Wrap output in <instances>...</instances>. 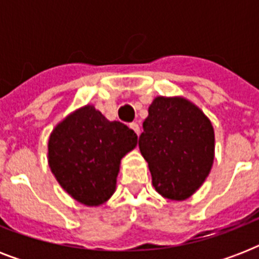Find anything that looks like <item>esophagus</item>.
<instances>
[{
    "label": "esophagus",
    "mask_w": 259,
    "mask_h": 259,
    "mask_svg": "<svg viewBox=\"0 0 259 259\" xmlns=\"http://www.w3.org/2000/svg\"><path fill=\"white\" fill-rule=\"evenodd\" d=\"M130 129H133L134 132H136V134H137V136H140V126H138V123H136V122L130 123Z\"/></svg>",
    "instance_id": "esophagus-1"
}]
</instances>
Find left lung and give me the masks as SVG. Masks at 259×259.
<instances>
[{
  "label": "left lung",
  "mask_w": 259,
  "mask_h": 259,
  "mask_svg": "<svg viewBox=\"0 0 259 259\" xmlns=\"http://www.w3.org/2000/svg\"><path fill=\"white\" fill-rule=\"evenodd\" d=\"M142 123L138 146L152 184L162 197L192 196L211 172L215 133L208 117L183 97L154 98Z\"/></svg>",
  "instance_id": "1"
}]
</instances>
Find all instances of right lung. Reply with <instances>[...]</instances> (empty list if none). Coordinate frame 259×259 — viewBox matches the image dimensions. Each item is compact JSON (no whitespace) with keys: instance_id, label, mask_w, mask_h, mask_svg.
Returning a JSON list of instances; mask_svg holds the SVG:
<instances>
[{"instance_id":"add662e5","label":"right lung","mask_w":259,"mask_h":259,"mask_svg":"<svg viewBox=\"0 0 259 259\" xmlns=\"http://www.w3.org/2000/svg\"><path fill=\"white\" fill-rule=\"evenodd\" d=\"M137 140L122 122L109 121L93 105L83 106L51 133V172L71 197L97 207L115 192L122 157L137 146Z\"/></svg>"}]
</instances>
